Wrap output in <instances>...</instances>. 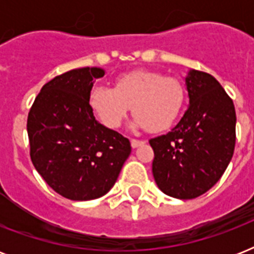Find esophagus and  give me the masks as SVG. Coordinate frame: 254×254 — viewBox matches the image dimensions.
Instances as JSON below:
<instances>
[{
    "label": "esophagus",
    "instance_id": "34e87169",
    "mask_svg": "<svg viewBox=\"0 0 254 254\" xmlns=\"http://www.w3.org/2000/svg\"><path fill=\"white\" fill-rule=\"evenodd\" d=\"M130 143H131V147H138L141 146V145H143L145 143V141H142V139H130Z\"/></svg>",
    "mask_w": 254,
    "mask_h": 254
}]
</instances>
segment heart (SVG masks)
I'll list each match as a JSON object with an SVG mask.
<instances>
[{
	"mask_svg": "<svg viewBox=\"0 0 254 254\" xmlns=\"http://www.w3.org/2000/svg\"><path fill=\"white\" fill-rule=\"evenodd\" d=\"M185 103L186 88L178 77L146 69L124 73L115 80V88L97 84L89 92L92 111L111 129L123 124L131 105L135 127L166 130L181 116Z\"/></svg>",
	"mask_w": 254,
	"mask_h": 254,
	"instance_id": "heart-1",
	"label": "heart"
}]
</instances>
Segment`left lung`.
<instances>
[{
    "mask_svg": "<svg viewBox=\"0 0 254 254\" xmlns=\"http://www.w3.org/2000/svg\"><path fill=\"white\" fill-rule=\"evenodd\" d=\"M190 105L167 134L149 141L154 150L153 175L159 190L177 199L205 193L224 174L236 143L232 99L207 72L186 77Z\"/></svg>",
    "mask_w": 254,
    "mask_h": 254,
    "instance_id": "left-lung-1",
    "label": "left lung"
}]
</instances>
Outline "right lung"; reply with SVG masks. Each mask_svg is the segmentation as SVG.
Segmentation results:
<instances>
[{"mask_svg": "<svg viewBox=\"0 0 254 254\" xmlns=\"http://www.w3.org/2000/svg\"><path fill=\"white\" fill-rule=\"evenodd\" d=\"M96 67L71 69L46 83L27 117L30 158L51 189L92 200L113 187L131 151L129 139L96 121L89 105Z\"/></svg>", "mask_w": 254, "mask_h": 254, "instance_id": "obj_1", "label": "right lung"}]
</instances>
